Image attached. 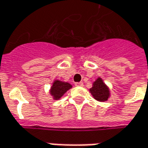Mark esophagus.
Masks as SVG:
<instances>
[{
    "label": "esophagus",
    "mask_w": 148,
    "mask_h": 148,
    "mask_svg": "<svg viewBox=\"0 0 148 148\" xmlns=\"http://www.w3.org/2000/svg\"><path fill=\"white\" fill-rule=\"evenodd\" d=\"M75 85H76V86H80V87H82V86H84V84H83L82 82L76 83V84H75Z\"/></svg>",
    "instance_id": "34e87169"
}]
</instances>
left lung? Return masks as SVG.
<instances>
[{
  "mask_svg": "<svg viewBox=\"0 0 148 148\" xmlns=\"http://www.w3.org/2000/svg\"><path fill=\"white\" fill-rule=\"evenodd\" d=\"M89 91L94 97V99L99 102L107 101L110 96L109 88L103 83L100 77L97 78L96 81L93 82L92 88H91Z\"/></svg>",
  "mask_w": 148,
  "mask_h": 148,
  "instance_id": "8db88e82",
  "label": "left lung"
}]
</instances>
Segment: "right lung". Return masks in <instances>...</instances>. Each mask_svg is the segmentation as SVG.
I'll return each mask as SVG.
<instances>
[{"instance_id":"right-lung-1","label":"right lung","mask_w":148,"mask_h":148,"mask_svg":"<svg viewBox=\"0 0 148 148\" xmlns=\"http://www.w3.org/2000/svg\"><path fill=\"white\" fill-rule=\"evenodd\" d=\"M72 84H70L69 83L63 82L61 80L56 79L52 83V85L50 89V94L53 97V99L56 100L60 99L68 90L72 88Z\"/></svg>"}]
</instances>
